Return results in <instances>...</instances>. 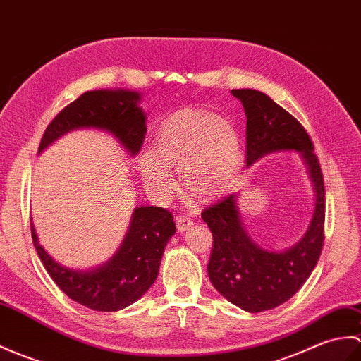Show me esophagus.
<instances>
[{
	"mask_svg": "<svg viewBox=\"0 0 361 361\" xmlns=\"http://www.w3.org/2000/svg\"><path fill=\"white\" fill-rule=\"evenodd\" d=\"M192 224H194L192 219H189V216H186V215H183L177 220V229H178V232H184V231H188Z\"/></svg>",
	"mask_w": 361,
	"mask_h": 361,
	"instance_id": "1",
	"label": "esophagus"
}]
</instances>
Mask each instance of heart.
<instances>
[{
	"label": "heart",
	"instance_id": "heart-1",
	"mask_svg": "<svg viewBox=\"0 0 361 361\" xmlns=\"http://www.w3.org/2000/svg\"><path fill=\"white\" fill-rule=\"evenodd\" d=\"M240 132L231 120L203 111L175 112L154 138L152 150L140 158V173L149 192L169 198L177 190L171 169H178L181 186L200 200L219 197L238 171Z\"/></svg>",
	"mask_w": 361,
	"mask_h": 361
}]
</instances>
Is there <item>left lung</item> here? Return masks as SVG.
I'll return each instance as SVG.
<instances>
[{"instance_id": "left-lung-1", "label": "left lung", "mask_w": 361, "mask_h": 361, "mask_svg": "<svg viewBox=\"0 0 361 361\" xmlns=\"http://www.w3.org/2000/svg\"><path fill=\"white\" fill-rule=\"evenodd\" d=\"M246 114V166L280 150H295L307 166L315 207L306 233L283 252L263 249L240 220L237 195L231 194L201 212L214 245L207 274L214 288L247 312L269 311L303 286L320 258L324 243V181L314 145L303 126L266 94L233 89Z\"/></svg>"}]
</instances>
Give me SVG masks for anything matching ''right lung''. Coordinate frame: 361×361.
<instances>
[{"instance_id": "1", "label": "right lung", "mask_w": 361, "mask_h": 361, "mask_svg": "<svg viewBox=\"0 0 361 361\" xmlns=\"http://www.w3.org/2000/svg\"><path fill=\"white\" fill-rule=\"evenodd\" d=\"M140 99L138 92L126 89L86 92L50 121L38 152L64 133L87 128L109 132L130 157L137 155L147 132ZM30 231L39 259L67 297L94 311L115 312L135 303L152 286L164 247L175 233V223L163 207H137L120 249L107 263L89 271L56 263L39 245L32 220Z\"/></svg>"}]
</instances>
